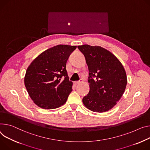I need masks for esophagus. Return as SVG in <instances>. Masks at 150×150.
Segmentation results:
<instances>
[{"label":"esophagus","mask_w":150,"mask_h":150,"mask_svg":"<svg viewBox=\"0 0 150 150\" xmlns=\"http://www.w3.org/2000/svg\"><path fill=\"white\" fill-rule=\"evenodd\" d=\"M82 82H83V80H82V79H80L79 81H75V82H74V84H75V85H77V84H79V83H82Z\"/></svg>","instance_id":"obj_1"}]
</instances>
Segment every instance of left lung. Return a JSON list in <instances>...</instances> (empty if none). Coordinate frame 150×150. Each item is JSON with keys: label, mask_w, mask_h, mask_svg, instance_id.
<instances>
[{"label": "left lung", "mask_w": 150, "mask_h": 150, "mask_svg": "<svg viewBox=\"0 0 150 150\" xmlns=\"http://www.w3.org/2000/svg\"><path fill=\"white\" fill-rule=\"evenodd\" d=\"M89 71L90 91L83 99L88 110L96 112L110 110L120 99L127 85L125 68L114 54L99 47L78 46Z\"/></svg>", "instance_id": "1"}]
</instances>
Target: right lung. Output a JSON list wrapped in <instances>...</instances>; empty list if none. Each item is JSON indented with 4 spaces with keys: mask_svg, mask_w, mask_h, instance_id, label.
Returning a JSON list of instances; mask_svg holds the SVG:
<instances>
[{
    "mask_svg": "<svg viewBox=\"0 0 150 150\" xmlns=\"http://www.w3.org/2000/svg\"><path fill=\"white\" fill-rule=\"evenodd\" d=\"M76 46L58 45L39 55L29 66L24 84L39 107L51 110L64 104L72 91L66 69V62Z\"/></svg>",
    "mask_w": 150,
    "mask_h": 150,
    "instance_id": "add662e5",
    "label": "right lung"
}]
</instances>
